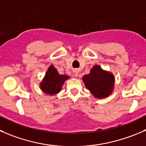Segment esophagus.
I'll return each mask as SVG.
<instances>
[{
    "instance_id": "1",
    "label": "esophagus",
    "mask_w": 146,
    "mask_h": 146,
    "mask_svg": "<svg viewBox=\"0 0 146 146\" xmlns=\"http://www.w3.org/2000/svg\"><path fill=\"white\" fill-rule=\"evenodd\" d=\"M73 73H74V76L76 78H77L78 76V70H75L74 71H73Z\"/></svg>"
}]
</instances>
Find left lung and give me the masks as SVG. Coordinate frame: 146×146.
Listing matches in <instances>:
<instances>
[{"label":"left lung","mask_w":146,"mask_h":146,"mask_svg":"<svg viewBox=\"0 0 146 146\" xmlns=\"http://www.w3.org/2000/svg\"><path fill=\"white\" fill-rule=\"evenodd\" d=\"M82 79L86 88L96 98L108 97L114 90L115 76L110 71L103 70L99 65L93 66L90 73L83 76Z\"/></svg>","instance_id":"obj_1"}]
</instances>
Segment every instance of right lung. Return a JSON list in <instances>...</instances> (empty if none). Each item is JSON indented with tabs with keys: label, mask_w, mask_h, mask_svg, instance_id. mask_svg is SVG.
Instances as JSON below:
<instances>
[{
	"label": "right lung",
	"mask_w": 146,
	"mask_h": 146,
	"mask_svg": "<svg viewBox=\"0 0 146 146\" xmlns=\"http://www.w3.org/2000/svg\"><path fill=\"white\" fill-rule=\"evenodd\" d=\"M68 78H70L69 76L59 74L57 69L51 64L48 68L46 75L39 86L43 93L53 96L58 94L61 90L62 86Z\"/></svg>",
	"instance_id": "right-lung-1"
}]
</instances>
